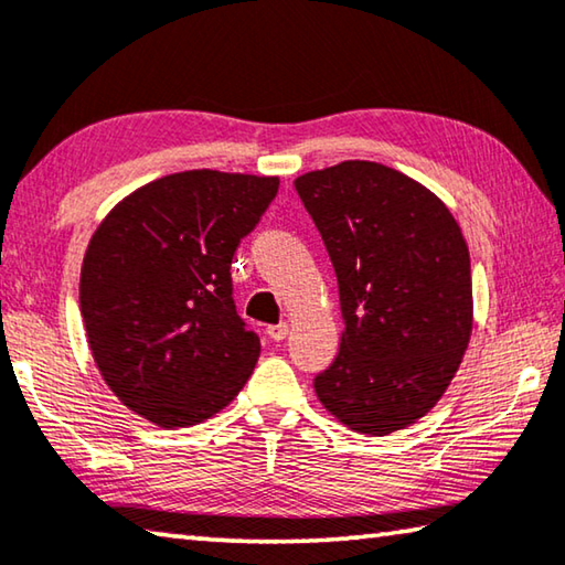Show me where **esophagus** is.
Returning a JSON list of instances; mask_svg holds the SVG:
<instances>
[{
	"instance_id": "34e87169",
	"label": "esophagus",
	"mask_w": 565,
	"mask_h": 565,
	"mask_svg": "<svg viewBox=\"0 0 565 565\" xmlns=\"http://www.w3.org/2000/svg\"><path fill=\"white\" fill-rule=\"evenodd\" d=\"M266 333H269L274 341H284L286 337H289V323H276V327L266 329Z\"/></svg>"
}]
</instances>
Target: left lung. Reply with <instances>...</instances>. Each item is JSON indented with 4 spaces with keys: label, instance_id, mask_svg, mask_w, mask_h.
Here are the masks:
<instances>
[{
    "label": "left lung",
    "instance_id": "obj_1",
    "mask_svg": "<svg viewBox=\"0 0 565 565\" xmlns=\"http://www.w3.org/2000/svg\"><path fill=\"white\" fill-rule=\"evenodd\" d=\"M339 281L343 333L313 388L341 424L384 436L428 414L471 339V259L418 181L341 161L294 181Z\"/></svg>",
    "mask_w": 565,
    "mask_h": 565
}]
</instances>
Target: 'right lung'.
I'll use <instances>...</instances> for the list:
<instances>
[{
	"label": "right lung",
	"instance_id": "right-lung-1",
	"mask_svg": "<svg viewBox=\"0 0 565 565\" xmlns=\"http://www.w3.org/2000/svg\"><path fill=\"white\" fill-rule=\"evenodd\" d=\"M279 191L276 177L181 171L134 191L92 236L79 306L104 381L164 428L232 401L259 359L236 313L232 262Z\"/></svg>",
	"mask_w": 565,
	"mask_h": 565
}]
</instances>
